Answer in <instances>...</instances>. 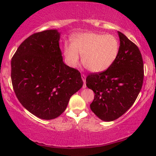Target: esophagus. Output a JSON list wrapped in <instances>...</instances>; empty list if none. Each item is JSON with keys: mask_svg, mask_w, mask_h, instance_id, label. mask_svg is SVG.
<instances>
[{"mask_svg": "<svg viewBox=\"0 0 156 156\" xmlns=\"http://www.w3.org/2000/svg\"><path fill=\"white\" fill-rule=\"evenodd\" d=\"M82 79L83 82H84V84H83V88H86V87H87V85H86V76H85L84 74H82Z\"/></svg>", "mask_w": 156, "mask_h": 156, "instance_id": "esophagus-1", "label": "esophagus"}]
</instances>
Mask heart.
I'll return each instance as SVG.
<instances>
[{"label": "heart", "instance_id": "b5f03b06", "mask_svg": "<svg viewBox=\"0 0 156 156\" xmlns=\"http://www.w3.org/2000/svg\"><path fill=\"white\" fill-rule=\"evenodd\" d=\"M119 42L112 35L84 33L74 35L72 44L64 46V55L68 65L77 66L80 54L84 67L89 72L99 73L108 69L116 60Z\"/></svg>", "mask_w": 156, "mask_h": 156}]
</instances>
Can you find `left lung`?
Segmentation results:
<instances>
[{"mask_svg": "<svg viewBox=\"0 0 156 156\" xmlns=\"http://www.w3.org/2000/svg\"><path fill=\"white\" fill-rule=\"evenodd\" d=\"M118 56L105 71L91 73L86 85L94 92L91 110L100 119L112 121L125 114L135 102L144 82V62L139 49L118 32Z\"/></svg>", "mask_w": 156, "mask_h": 156, "instance_id": "obj_1", "label": "left lung"}]
</instances>
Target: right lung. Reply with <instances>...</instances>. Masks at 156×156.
I'll return each mask as SVG.
<instances>
[{"mask_svg":"<svg viewBox=\"0 0 156 156\" xmlns=\"http://www.w3.org/2000/svg\"><path fill=\"white\" fill-rule=\"evenodd\" d=\"M59 38L57 30L34 33L20 44L11 59L17 98L31 114L45 120L60 116L83 85L80 72L64 63Z\"/></svg>","mask_w":156,"mask_h":156,"instance_id":"right-lung-1","label":"right lung"}]
</instances>
